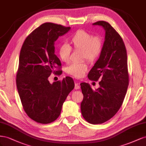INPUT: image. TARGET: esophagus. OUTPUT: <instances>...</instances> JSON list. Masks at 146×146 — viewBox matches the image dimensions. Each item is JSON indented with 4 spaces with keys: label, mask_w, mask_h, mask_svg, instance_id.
I'll use <instances>...</instances> for the list:
<instances>
[{
    "label": "esophagus",
    "mask_w": 146,
    "mask_h": 146,
    "mask_svg": "<svg viewBox=\"0 0 146 146\" xmlns=\"http://www.w3.org/2000/svg\"><path fill=\"white\" fill-rule=\"evenodd\" d=\"M80 88V86L77 82L74 83V89H79Z\"/></svg>",
    "instance_id": "esophagus-1"
}]
</instances>
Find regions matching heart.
Here are the masks:
<instances>
[{
  "instance_id": "obj_1",
  "label": "heart",
  "mask_w": 146,
  "mask_h": 146,
  "mask_svg": "<svg viewBox=\"0 0 146 146\" xmlns=\"http://www.w3.org/2000/svg\"><path fill=\"white\" fill-rule=\"evenodd\" d=\"M70 43L74 49L82 51L81 59L93 62L97 60L103 51V41L100 36H94L93 34L84 30H78L72 36ZM72 48L67 44H61L58 50V54L60 60L67 63L70 59ZM88 69L86 62L73 63L68 66L66 72L70 75L76 78H81Z\"/></svg>"
}]
</instances>
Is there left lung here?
I'll list each match as a JSON object with an SVG mask.
<instances>
[{
    "instance_id": "left-lung-1",
    "label": "left lung",
    "mask_w": 146,
    "mask_h": 146,
    "mask_svg": "<svg viewBox=\"0 0 146 146\" xmlns=\"http://www.w3.org/2000/svg\"><path fill=\"white\" fill-rule=\"evenodd\" d=\"M105 30V40L98 60L90 70L88 78L99 82L94 90L87 83H81L83 100L82 117L92 124L108 121L117 113L125 97L129 84L127 55L122 37L111 25L103 21L93 24Z\"/></svg>"
}]
</instances>
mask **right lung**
<instances>
[{
	"label": "right lung",
	"mask_w": 146,
	"mask_h": 146,
	"mask_svg": "<svg viewBox=\"0 0 146 146\" xmlns=\"http://www.w3.org/2000/svg\"><path fill=\"white\" fill-rule=\"evenodd\" d=\"M70 29L60 24L44 23L27 36L21 49L16 86L24 111L37 123H49L59 117L64 102L74 89L70 77L52 84L48 81L51 73H61L54 42Z\"/></svg>",
	"instance_id": "obj_1"
}]
</instances>
